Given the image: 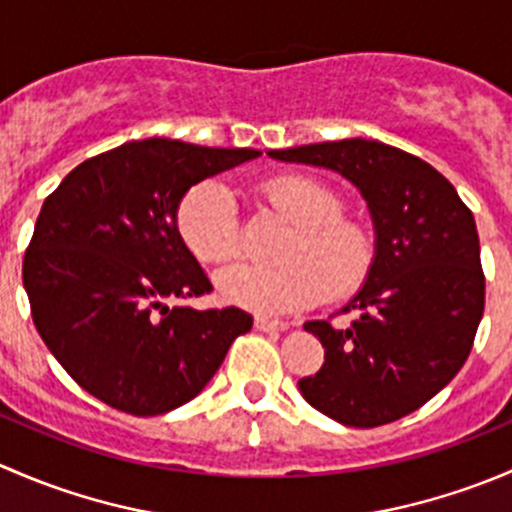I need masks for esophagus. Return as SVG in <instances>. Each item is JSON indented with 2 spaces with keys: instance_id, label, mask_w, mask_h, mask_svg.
Segmentation results:
<instances>
[{
  "instance_id": "34e87169",
  "label": "esophagus",
  "mask_w": 512,
  "mask_h": 512,
  "mask_svg": "<svg viewBox=\"0 0 512 512\" xmlns=\"http://www.w3.org/2000/svg\"><path fill=\"white\" fill-rule=\"evenodd\" d=\"M255 327L260 329V332H287L289 324L287 322H277V319L255 317Z\"/></svg>"
}]
</instances>
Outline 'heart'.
I'll use <instances>...</instances> for the list:
<instances>
[{
  "label": "heart",
  "instance_id": "obj_1",
  "mask_svg": "<svg viewBox=\"0 0 512 512\" xmlns=\"http://www.w3.org/2000/svg\"><path fill=\"white\" fill-rule=\"evenodd\" d=\"M262 195L294 230L282 265L237 262L218 272L220 299L255 314H287L327 297H347L366 282L376 260L374 232L344 218L342 198L312 175L282 173L262 183ZM178 232L203 262H225L240 252V218L230 188L218 180L195 185L178 208Z\"/></svg>",
  "mask_w": 512,
  "mask_h": 512
}]
</instances>
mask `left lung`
<instances>
[{
    "mask_svg": "<svg viewBox=\"0 0 512 512\" xmlns=\"http://www.w3.org/2000/svg\"><path fill=\"white\" fill-rule=\"evenodd\" d=\"M356 185L374 223L371 275L342 312L349 327L307 322L324 364L299 391L324 416L374 428L421 409L461 371L483 317L476 220L426 160L366 138L270 151Z\"/></svg>",
    "mask_w": 512,
    "mask_h": 512,
    "instance_id": "obj_1",
    "label": "left lung"
}]
</instances>
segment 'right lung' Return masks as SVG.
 I'll return each mask as SVG.
<instances>
[{
	"instance_id": "right-lung-1",
	"label": "right lung",
	"mask_w": 512,
	"mask_h": 512,
	"mask_svg": "<svg viewBox=\"0 0 512 512\" xmlns=\"http://www.w3.org/2000/svg\"><path fill=\"white\" fill-rule=\"evenodd\" d=\"M257 156L128 141L76 165L44 200L24 289L49 352L98 401L133 416L168 414L205 389L252 329L237 307L178 304L213 289L180 237L178 208L200 180Z\"/></svg>"
}]
</instances>
